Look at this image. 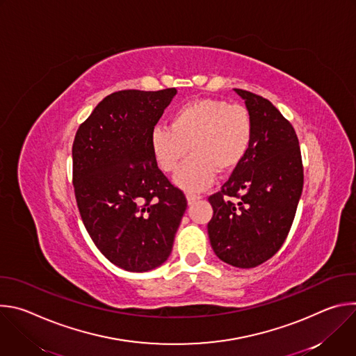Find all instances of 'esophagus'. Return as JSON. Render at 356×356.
Masks as SVG:
<instances>
[{
  "mask_svg": "<svg viewBox=\"0 0 356 356\" xmlns=\"http://www.w3.org/2000/svg\"><path fill=\"white\" fill-rule=\"evenodd\" d=\"M201 198V195L200 194H195V193H187V201H188V204H193L194 201H197V200H200Z\"/></svg>",
  "mask_w": 356,
  "mask_h": 356,
  "instance_id": "obj_1",
  "label": "esophagus"
}]
</instances>
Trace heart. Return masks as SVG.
<instances>
[{"label": "heart", "mask_w": 356, "mask_h": 356, "mask_svg": "<svg viewBox=\"0 0 356 356\" xmlns=\"http://www.w3.org/2000/svg\"><path fill=\"white\" fill-rule=\"evenodd\" d=\"M255 124L250 111L220 98H200L176 107L169 127L156 125L149 134L155 163L173 173L186 159L175 183L186 191L209 187L217 172H231L245 159L252 145Z\"/></svg>", "instance_id": "heart-1"}]
</instances>
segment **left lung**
I'll list each match as a JSON object with an SVG mask.
<instances>
[{"mask_svg":"<svg viewBox=\"0 0 356 356\" xmlns=\"http://www.w3.org/2000/svg\"><path fill=\"white\" fill-rule=\"evenodd\" d=\"M245 99L255 132L242 163L209 197L207 229L216 255L235 268H255L284 243L302 191V162L291 124L269 99L234 88ZM238 198L232 203L230 197Z\"/></svg>","mask_w":356,"mask_h":356,"instance_id":"left-lung-1","label":"left lung"}]
</instances>
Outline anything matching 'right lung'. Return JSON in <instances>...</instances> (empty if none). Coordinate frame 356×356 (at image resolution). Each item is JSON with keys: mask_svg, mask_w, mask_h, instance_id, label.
I'll return each instance as SVG.
<instances>
[{"mask_svg": "<svg viewBox=\"0 0 356 356\" xmlns=\"http://www.w3.org/2000/svg\"><path fill=\"white\" fill-rule=\"evenodd\" d=\"M176 92H113L74 136L73 186L83 224L99 252L129 272L152 270L169 258L187 209L149 147V134Z\"/></svg>", "mask_w": 356, "mask_h": 356, "instance_id": "add662e5", "label": "right lung"}]
</instances>
